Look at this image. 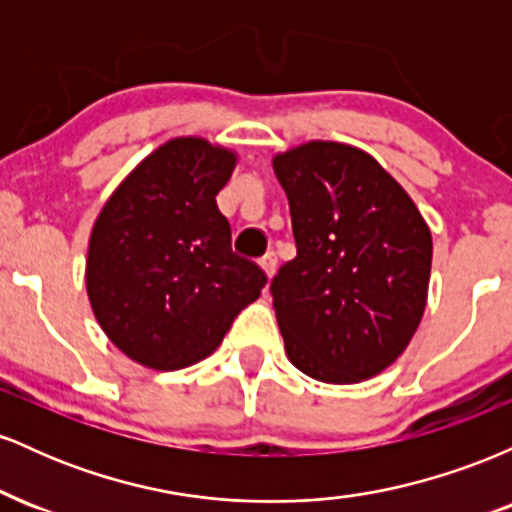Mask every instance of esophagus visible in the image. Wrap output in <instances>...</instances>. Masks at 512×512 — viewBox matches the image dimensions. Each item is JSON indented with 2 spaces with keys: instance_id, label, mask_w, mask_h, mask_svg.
Returning a JSON list of instances; mask_svg holds the SVG:
<instances>
[{
  "instance_id": "1",
  "label": "esophagus",
  "mask_w": 512,
  "mask_h": 512,
  "mask_svg": "<svg viewBox=\"0 0 512 512\" xmlns=\"http://www.w3.org/2000/svg\"><path fill=\"white\" fill-rule=\"evenodd\" d=\"M276 262H279V257H276L274 250H269L267 255H264L262 260H260V267L264 269V274H267L269 279H272L274 272H276Z\"/></svg>"
}]
</instances>
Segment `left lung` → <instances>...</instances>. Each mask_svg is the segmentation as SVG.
I'll return each instance as SVG.
<instances>
[{
	"instance_id": "1",
	"label": "left lung",
	"mask_w": 512,
	"mask_h": 512,
	"mask_svg": "<svg viewBox=\"0 0 512 512\" xmlns=\"http://www.w3.org/2000/svg\"><path fill=\"white\" fill-rule=\"evenodd\" d=\"M296 257L272 279L286 354L320 383L378 375L407 349L426 308V221L366 151L310 142L274 158Z\"/></svg>"
}]
</instances>
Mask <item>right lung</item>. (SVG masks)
Segmentation results:
<instances>
[{
	"mask_svg": "<svg viewBox=\"0 0 512 512\" xmlns=\"http://www.w3.org/2000/svg\"><path fill=\"white\" fill-rule=\"evenodd\" d=\"M236 156L204 139H170L108 199L88 243L86 289L98 325L146 368L209 356L267 274L231 248L216 195Z\"/></svg>",
	"mask_w": 512,
	"mask_h": 512,
	"instance_id": "obj_1",
	"label": "right lung"
}]
</instances>
